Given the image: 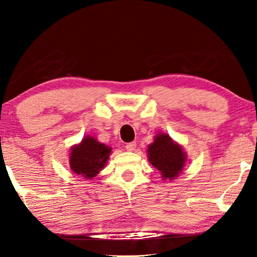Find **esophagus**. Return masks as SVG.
<instances>
[{"label": "esophagus", "mask_w": 257, "mask_h": 257, "mask_svg": "<svg viewBox=\"0 0 257 257\" xmlns=\"http://www.w3.org/2000/svg\"><path fill=\"white\" fill-rule=\"evenodd\" d=\"M135 149H136V143L132 142V143H128L127 145H125V150L128 152H134Z\"/></svg>", "instance_id": "34e87169"}]
</instances>
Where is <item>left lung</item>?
Here are the masks:
<instances>
[{
    "label": "left lung",
    "instance_id": "1",
    "mask_svg": "<svg viewBox=\"0 0 257 257\" xmlns=\"http://www.w3.org/2000/svg\"><path fill=\"white\" fill-rule=\"evenodd\" d=\"M147 159L158 169L162 180H175L187 163V154L182 146L168 134H158L147 149Z\"/></svg>",
    "mask_w": 257,
    "mask_h": 257
}]
</instances>
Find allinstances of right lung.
Here are the masks:
<instances>
[{
    "label": "right lung",
    "mask_w": 257,
    "mask_h": 257,
    "mask_svg": "<svg viewBox=\"0 0 257 257\" xmlns=\"http://www.w3.org/2000/svg\"><path fill=\"white\" fill-rule=\"evenodd\" d=\"M112 153V149L93 136H85L79 144L71 147L69 165L77 176L90 180L102 171Z\"/></svg>",
    "instance_id": "obj_1"
}]
</instances>
